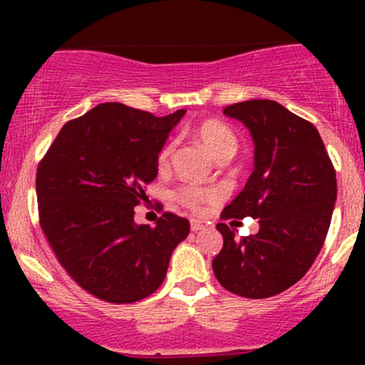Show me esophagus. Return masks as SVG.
I'll return each instance as SVG.
<instances>
[{
  "label": "esophagus",
  "mask_w": 365,
  "mask_h": 365,
  "mask_svg": "<svg viewBox=\"0 0 365 365\" xmlns=\"http://www.w3.org/2000/svg\"><path fill=\"white\" fill-rule=\"evenodd\" d=\"M204 221H197V220H192L190 221V228H192V232H199V230H202L204 228Z\"/></svg>",
  "instance_id": "esophagus-1"
}]
</instances>
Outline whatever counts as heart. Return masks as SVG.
<instances>
[{
  "mask_svg": "<svg viewBox=\"0 0 365 365\" xmlns=\"http://www.w3.org/2000/svg\"><path fill=\"white\" fill-rule=\"evenodd\" d=\"M192 135L195 140L206 148V150L216 159L217 163H225L232 159L237 154L238 140L235 132L225 125L223 121L206 120L200 121L197 127L192 130ZM175 153V142H166L158 153V165L159 168H166L170 165L171 156ZM180 202L185 204L187 207L197 211L204 202H212L217 199V192L215 188L199 187V185H183L178 190Z\"/></svg>",
  "mask_w": 365,
  "mask_h": 365,
  "instance_id": "1",
  "label": "heart"
}]
</instances>
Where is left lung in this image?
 <instances>
[{
	"mask_svg": "<svg viewBox=\"0 0 365 365\" xmlns=\"http://www.w3.org/2000/svg\"><path fill=\"white\" fill-rule=\"evenodd\" d=\"M223 113L249 128L254 171L221 217H259V232L238 240L228 225L217 223L223 249L212 259V271L228 292L267 299L304 278L321 252L336 200V173L316 127L279 103L252 99Z\"/></svg>",
	"mask_w": 365,
	"mask_h": 365,
	"instance_id": "1",
	"label": "left lung"
}]
</instances>
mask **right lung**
<instances>
[{"label": "right lung", "instance_id": "obj_1", "mask_svg": "<svg viewBox=\"0 0 365 365\" xmlns=\"http://www.w3.org/2000/svg\"><path fill=\"white\" fill-rule=\"evenodd\" d=\"M183 115L158 118L120 103L98 104L63 125L39 163L41 228L70 278L98 299L132 304L156 292L190 232L173 212L156 226L133 221V207L158 177L159 149Z\"/></svg>", "mask_w": 365, "mask_h": 365}]
</instances>
